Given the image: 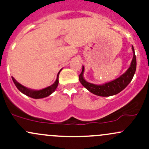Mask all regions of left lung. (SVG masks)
I'll use <instances>...</instances> for the list:
<instances>
[{
  "mask_svg": "<svg viewBox=\"0 0 149 149\" xmlns=\"http://www.w3.org/2000/svg\"><path fill=\"white\" fill-rule=\"evenodd\" d=\"M132 50L134 52V56H133V59L130 67L126 70V72L124 74L121 75L117 79L109 81V82L101 84V85H97V84L87 82L83 77V74H84V68L83 66L81 74L79 76V81L89 92L97 96L109 97V96L115 95V94L119 93L123 89H125L126 86L131 82L133 77H134V74H135L136 69V58L134 48L133 46Z\"/></svg>",
  "mask_w": 149,
  "mask_h": 149,
  "instance_id": "obj_1",
  "label": "left lung"
}]
</instances>
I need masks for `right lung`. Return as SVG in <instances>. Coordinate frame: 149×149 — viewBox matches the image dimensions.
Listing matches in <instances>:
<instances>
[{
  "instance_id": "obj_1",
  "label": "right lung",
  "mask_w": 149,
  "mask_h": 149,
  "mask_svg": "<svg viewBox=\"0 0 149 149\" xmlns=\"http://www.w3.org/2000/svg\"><path fill=\"white\" fill-rule=\"evenodd\" d=\"M60 71H61V70H60ZM60 71L59 72L58 74H57L56 81L52 84V85L49 86V87L46 88H44V89H40V90H33V89H28V88L24 87V86L22 85L21 84L17 82V81L14 79L13 77H12V79L15 85L16 86V87L18 89V90L20 91L23 94H25V95L28 96V97H31V98H33V99H41V98H44V97H48V96L50 95L52 92H55L56 88H57V85H58V83H59L58 77H59V74H60Z\"/></svg>"
}]
</instances>
